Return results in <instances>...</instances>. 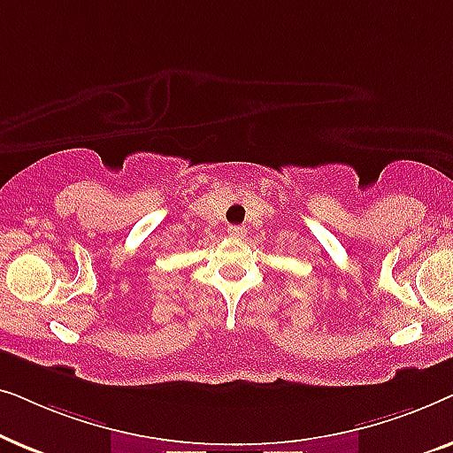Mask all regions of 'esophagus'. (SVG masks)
<instances>
[{
  "mask_svg": "<svg viewBox=\"0 0 453 453\" xmlns=\"http://www.w3.org/2000/svg\"><path fill=\"white\" fill-rule=\"evenodd\" d=\"M228 233H231L233 237H243V234L247 233V228H245V226H241V225H237V226H231V228H228Z\"/></svg>",
  "mask_w": 453,
  "mask_h": 453,
  "instance_id": "1",
  "label": "esophagus"
}]
</instances>
